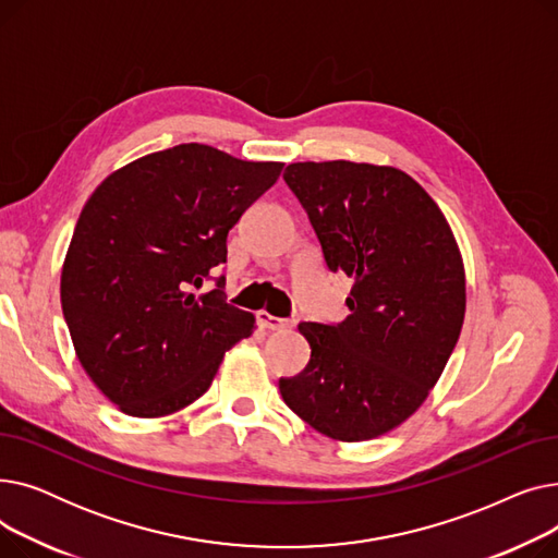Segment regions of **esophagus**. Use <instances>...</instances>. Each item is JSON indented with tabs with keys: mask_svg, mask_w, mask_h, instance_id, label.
<instances>
[{
	"mask_svg": "<svg viewBox=\"0 0 558 558\" xmlns=\"http://www.w3.org/2000/svg\"><path fill=\"white\" fill-rule=\"evenodd\" d=\"M257 324L262 328H267V330H287V328H291L289 318H280V316H274L269 312H257Z\"/></svg>",
	"mask_w": 558,
	"mask_h": 558,
	"instance_id": "obj_1",
	"label": "esophagus"
}]
</instances>
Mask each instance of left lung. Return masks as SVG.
<instances>
[{"label": "left lung", "instance_id": "obj_1", "mask_svg": "<svg viewBox=\"0 0 558 558\" xmlns=\"http://www.w3.org/2000/svg\"><path fill=\"white\" fill-rule=\"evenodd\" d=\"M328 269L353 278L337 326H299L312 355L280 379L284 404L335 441H368L425 402L457 345L465 274L448 219L396 167L294 162L282 173Z\"/></svg>", "mask_w": 558, "mask_h": 558}]
</instances>
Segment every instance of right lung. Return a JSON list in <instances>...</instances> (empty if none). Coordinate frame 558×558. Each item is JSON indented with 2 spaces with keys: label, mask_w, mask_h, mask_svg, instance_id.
<instances>
[{
  "label": "right lung",
  "mask_w": 558,
  "mask_h": 558,
  "mask_svg": "<svg viewBox=\"0 0 558 558\" xmlns=\"http://www.w3.org/2000/svg\"><path fill=\"white\" fill-rule=\"evenodd\" d=\"M282 162L179 144L112 171L83 205L61 274L76 357L129 416L158 418L210 389L255 316L226 303L228 230L267 192Z\"/></svg>",
  "instance_id": "right-lung-1"
}]
</instances>
